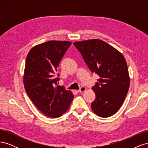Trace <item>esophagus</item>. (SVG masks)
Returning a JSON list of instances; mask_svg holds the SVG:
<instances>
[{
  "mask_svg": "<svg viewBox=\"0 0 148 148\" xmlns=\"http://www.w3.org/2000/svg\"><path fill=\"white\" fill-rule=\"evenodd\" d=\"M85 91H86V88H85L84 86H82V87H80L79 89L78 90V92H84Z\"/></svg>",
  "mask_w": 148,
  "mask_h": 148,
  "instance_id": "34e87169",
  "label": "esophagus"
}]
</instances>
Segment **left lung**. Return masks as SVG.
<instances>
[{"instance_id":"8db88e82","label":"left lung","mask_w":148,"mask_h":148,"mask_svg":"<svg viewBox=\"0 0 148 148\" xmlns=\"http://www.w3.org/2000/svg\"><path fill=\"white\" fill-rule=\"evenodd\" d=\"M91 72L99 76L92 86L96 99L91 109L101 117L115 114L122 106L130 86L127 64L117 49L99 39L75 42Z\"/></svg>"}]
</instances>
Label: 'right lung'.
Here are the masks:
<instances>
[{
  "mask_svg": "<svg viewBox=\"0 0 148 148\" xmlns=\"http://www.w3.org/2000/svg\"><path fill=\"white\" fill-rule=\"evenodd\" d=\"M69 41H49L31 49L26 59L23 82L26 93L37 108L49 117H59L69 109L74 96L59 81L57 67Z\"/></svg>",
  "mask_w": 148,
  "mask_h": 148,
  "instance_id": "1",
  "label": "right lung"
}]
</instances>
